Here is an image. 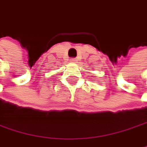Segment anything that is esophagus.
Segmentation results:
<instances>
[{"label": "esophagus", "instance_id": "1", "mask_svg": "<svg viewBox=\"0 0 147 147\" xmlns=\"http://www.w3.org/2000/svg\"><path fill=\"white\" fill-rule=\"evenodd\" d=\"M71 61H72V62H76V61H77V59H76V58H72V59H71Z\"/></svg>", "mask_w": 147, "mask_h": 147}]
</instances>
